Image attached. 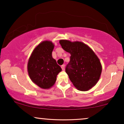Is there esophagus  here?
Segmentation results:
<instances>
[{
  "instance_id": "obj_1",
  "label": "esophagus",
  "mask_w": 124,
  "mask_h": 124,
  "mask_svg": "<svg viewBox=\"0 0 124 124\" xmlns=\"http://www.w3.org/2000/svg\"><path fill=\"white\" fill-rule=\"evenodd\" d=\"M65 65H62V66H61V68H62V70H65Z\"/></svg>"
}]
</instances>
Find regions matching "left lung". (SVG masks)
Here are the masks:
<instances>
[{"mask_svg": "<svg viewBox=\"0 0 124 124\" xmlns=\"http://www.w3.org/2000/svg\"><path fill=\"white\" fill-rule=\"evenodd\" d=\"M64 50L71 54L66 72L75 87L87 91L95 85L102 72L100 59L87 45L81 42L60 40Z\"/></svg>", "mask_w": 124, "mask_h": 124, "instance_id": "left-lung-1", "label": "left lung"}]
</instances>
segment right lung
<instances>
[{
  "label": "right lung",
  "instance_id": "1",
  "mask_svg": "<svg viewBox=\"0 0 124 124\" xmlns=\"http://www.w3.org/2000/svg\"><path fill=\"white\" fill-rule=\"evenodd\" d=\"M54 45L45 40L32 51L28 61L27 70L31 81L40 88L47 89L54 85L62 69L52 57Z\"/></svg>",
  "mask_w": 124,
  "mask_h": 124
}]
</instances>
